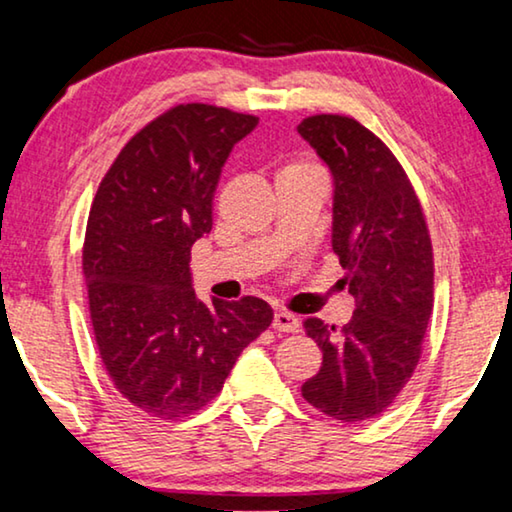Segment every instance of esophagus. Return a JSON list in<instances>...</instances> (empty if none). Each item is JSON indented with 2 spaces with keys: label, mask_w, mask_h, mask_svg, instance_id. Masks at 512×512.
<instances>
[{
  "label": "esophagus",
  "mask_w": 512,
  "mask_h": 512,
  "mask_svg": "<svg viewBox=\"0 0 512 512\" xmlns=\"http://www.w3.org/2000/svg\"><path fill=\"white\" fill-rule=\"evenodd\" d=\"M273 329L276 331H297L299 329V318L297 315L287 311H276L273 313Z\"/></svg>",
  "instance_id": "1"
}]
</instances>
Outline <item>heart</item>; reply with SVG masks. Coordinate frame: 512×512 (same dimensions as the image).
Returning <instances> with one entry per match:
<instances>
[{"label":"heart","instance_id":"obj_1","mask_svg":"<svg viewBox=\"0 0 512 512\" xmlns=\"http://www.w3.org/2000/svg\"><path fill=\"white\" fill-rule=\"evenodd\" d=\"M301 169H313V167H311V164H306V162H292V164H287V167H283L280 174H285V171H301Z\"/></svg>","mask_w":512,"mask_h":512}]
</instances>
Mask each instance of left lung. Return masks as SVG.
Here are the masks:
<instances>
[{
	"instance_id": "8db88e82",
	"label": "left lung",
	"mask_w": 512,
	"mask_h": 512,
	"mask_svg": "<svg viewBox=\"0 0 512 512\" xmlns=\"http://www.w3.org/2000/svg\"><path fill=\"white\" fill-rule=\"evenodd\" d=\"M299 134L334 178L331 248L357 308L348 325L306 318L322 366L304 399L334 420L390 408L413 376L434 308V255L420 199L392 150L348 115H311Z\"/></svg>"
}]
</instances>
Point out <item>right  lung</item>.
<instances>
[{"label": "right lung", "instance_id": "obj_1", "mask_svg": "<svg viewBox=\"0 0 512 512\" xmlns=\"http://www.w3.org/2000/svg\"><path fill=\"white\" fill-rule=\"evenodd\" d=\"M257 122L178 104L125 143L92 201L83 273L99 355L115 390L160 420L204 408L273 320L257 297L204 304L190 273L220 171Z\"/></svg>", "mask_w": 512, "mask_h": 512}]
</instances>
